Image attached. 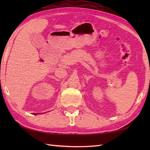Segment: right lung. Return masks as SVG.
<instances>
[{"mask_svg": "<svg viewBox=\"0 0 150 150\" xmlns=\"http://www.w3.org/2000/svg\"><path fill=\"white\" fill-rule=\"evenodd\" d=\"M34 115H37V113H35V114H34Z\"/></svg>", "mask_w": 150, "mask_h": 150, "instance_id": "obj_1", "label": "right lung"}]
</instances>
